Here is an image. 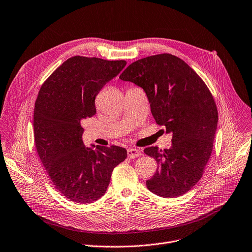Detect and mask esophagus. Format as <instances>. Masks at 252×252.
I'll return each instance as SVG.
<instances>
[{"label": "esophagus", "mask_w": 252, "mask_h": 252, "mask_svg": "<svg viewBox=\"0 0 252 252\" xmlns=\"http://www.w3.org/2000/svg\"><path fill=\"white\" fill-rule=\"evenodd\" d=\"M140 155V151L138 150V149H136V148H131V147H129L128 149H127V156L129 157V158H136V157H138Z\"/></svg>", "instance_id": "obj_1"}]
</instances>
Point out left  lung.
Here are the masks:
<instances>
[{"label": "left lung", "mask_w": 252, "mask_h": 252, "mask_svg": "<svg viewBox=\"0 0 252 252\" xmlns=\"http://www.w3.org/2000/svg\"><path fill=\"white\" fill-rule=\"evenodd\" d=\"M120 79L144 90L155 122L172 133L169 149H144L159 165L146 181L148 190L163 198L184 195L203 176L213 151L219 115L212 93L185 61L169 53L131 63Z\"/></svg>", "instance_id": "obj_1"}]
</instances>
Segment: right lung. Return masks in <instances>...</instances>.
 <instances>
[{
    "label": "right lung",
    "instance_id": "right-lung-1",
    "mask_svg": "<svg viewBox=\"0 0 252 252\" xmlns=\"http://www.w3.org/2000/svg\"><path fill=\"white\" fill-rule=\"evenodd\" d=\"M126 64L125 60L73 56L39 90L33 113L36 151L55 189L74 203L100 199L114 168L126 158L124 147H86L81 126L96 114L97 95Z\"/></svg>",
    "mask_w": 252,
    "mask_h": 252
}]
</instances>
